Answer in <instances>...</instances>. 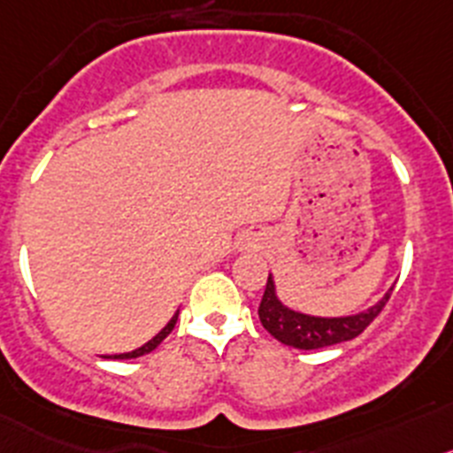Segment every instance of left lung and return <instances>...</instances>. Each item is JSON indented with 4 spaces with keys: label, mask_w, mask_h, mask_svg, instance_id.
Listing matches in <instances>:
<instances>
[{
    "label": "left lung",
    "mask_w": 453,
    "mask_h": 453,
    "mask_svg": "<svg viewBox=\"0 0 453 453\" xmlns=\"http://www.w3.org/2000/svg\"><path fill=\"white\" fill-rule=\"evenodd\" d=\"M390 293H386L374 307H370L368 311L364 313H357V316H304V313L291 311V309L284 307V304L277 300L275 284H273V277L268 275L262 303H259V320H262L264 329H266L273 338H277L280 343L288 345V348L320 349L357 338L358 334L364 332V329L372 323L374 318L381 313V309L386 307Z\"/></svg>",
    "instance_id": "obj_1"
}]
</instances>
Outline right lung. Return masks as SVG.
Masks as SVG:
<instances>
[{
    "label": "right lung",
    "mask_w": 453,
    "mask_h": 453,
    "mask_svg": "<svg viewBox=\"0 0 453 453\" xmlns=\"http://www.w3.org/2000/svg\"><path fill=\"white\" fill-rule=\"evenodd\" d=\"M176 320H178V316H173V318H171V320H169V325H166V327L162 329V332L157 334V336L153 338V341H149V343H146V345H142V348L133 349V352H126V354H115V357H112V358H137V357H144V354L153 352V349H156L157 345H160L162 341H165L166 336H169V334H171V329L176 327Z\"/></svg>",
    "instance_id": "add662e5"
}]
</instances>
